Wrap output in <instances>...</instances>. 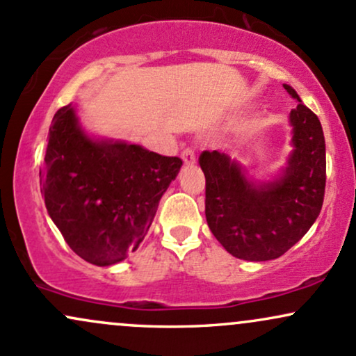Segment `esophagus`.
Instances as JSON below:
<instances>
[{
  "label": "esophagus",
  "instance_id": "34e87169",
  "mask_svg": "<svg viewBox=\"0 0 356 356\" xmlns=\"http://www.w3.org/2000/svg\"><path fill=\"white\" fill-rule=\"evenodd\" d=\"M181 160H183V163H185V165H193V163L196 161V154H195V152L191 148H186V149H183L181 152Z\"/></svg>",
  "mask_w": 356,
  "mask_h": 356
}]
</instances>
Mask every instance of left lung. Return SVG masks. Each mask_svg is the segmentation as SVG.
I'll list each match as a JSON object with an SVG mask.
<instances>
[{"label": "left lung", "mask_w": 356, "mask_h": 356, "mask_svg": "<svg viewBox=\"0 0 356 356\" xmlns=\"http://www.w3.org/2000/svg\"><path fill=\"white\" fill-rule=\"evenodd\" d=\"M283 88L298 104L290 113L293 149L278 175L254 179L227 153L215 149L200 154L207 178L208 227L223 248L240 260L282 257L307 235L323 204L327 154L321 123L293 88Z\"/></svg>", "instance_id": "8db88e82"}]
</instances>
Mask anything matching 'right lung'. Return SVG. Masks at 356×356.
<instances>
[{"label":"right lung","mask_w":356,"mask_h":356,"mask_svg":"<svg viewBox=\"0 0 356 356\" xmlns=\"http://www.w3.org/2000/svg\"><path fill=\"white\" fill-rule=\"evenodd\" d=\"M183 161L140 145L88 135L76 108L53 116L40 170L49 218L78 257L111 266L135 252Z\"/></svg>","instance_id":"right-lung-1"}]
</instances>
